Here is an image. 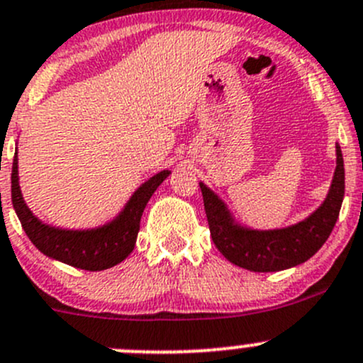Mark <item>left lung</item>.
<instances>
[{"mask_svg":"<svg viewBox=\"0 0 363 363\" xmlns=\"http://www.w3.org/2000/svg\"><path fill=\"white\" fill-rule=\"evenodd\" d=\"M337 167L327 199L313 214L279 230H251L233 221L226 205L200 182L208 230L216 247L228 262L252 272H277L307 262L334 230L344 199V161L339 145Z\"/></svg>","mask_w":363,"mask_h":363,"instance_id":"8db88e82","label":"left lung"}]
</instances>
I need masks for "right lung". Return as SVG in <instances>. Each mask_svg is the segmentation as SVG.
I'll return each mask as SVG.
<instances>
[{
  "instance_id": "right-lung-1",
  "label": "right lung",
  "mask_w": 363,
  "mask_h": 363,
  "mask_svg": "<svg viewBox=\"0 0 363 363\" xmlns=\"http://www.w3.org/2000/svg\"><path fill=\"white\" fill-rule=\"evenodd\" d=\"M170 175L163 170L140 186L126 207L108 225L94 230H61L43 225L24 203L17 175V152L12 164V203L26 235L43 255L82 270H105L123 262L137 242L140 218L156 188Z\"/></svg>"
}]
</instances>
